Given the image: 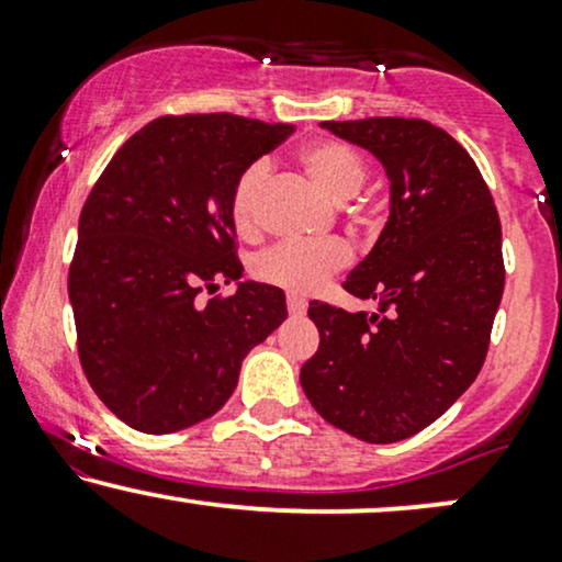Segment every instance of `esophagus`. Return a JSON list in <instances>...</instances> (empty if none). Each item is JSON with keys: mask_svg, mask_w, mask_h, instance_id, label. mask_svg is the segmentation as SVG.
<instances>
[{"mask_svg": "<svg viewBox=\"0 0 562 562\" xmlns=\"http://www.w3.org/2000/svg\"><path fill=\"white\" fill-rule=\"evenodd\" d=\"M288 312L290 314H303V312H306V301L299 299V295H288Z\"/></svg>", "mask_w": 562, "mask_h": 562, "instance_id": "obj_1", "label": "esophagus"}]
</instances>
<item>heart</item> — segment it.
I'll return each instance as SVG.
<instances>
[{
  "mask_svg": "<svg viewBox=\"0 0 562 562\" xmlns=\"http://www.w3.org/2000/svg\"><path fill=\"white\" fill-rule=\"evenodd\" d=\"M301 166L314 187L333 203H346L364 187L367 166L353 147L335 139L312 142L301 150ZM269 166L256 160L237 177L232 190V222L240 232H254L259 224L261 190L267 184ZM348 263V248L338 240L327 243H282L259 256L254 272L259 280L290 293H312L327 277L340 272Z\"/></svg>",
  "mask_w": 562,
  "mask_h": 562,
  "instance_id": "heart-1",
  "label": "heart"
}]
</instances>
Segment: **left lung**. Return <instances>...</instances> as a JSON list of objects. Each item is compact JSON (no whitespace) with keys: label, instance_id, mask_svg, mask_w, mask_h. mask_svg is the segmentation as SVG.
<instances>
[{"label":"left lung","instance_id":"1","mask_svg":"<svg viewBox=\"0 0 562 562\" xmlns=\"http://www.w3.org/2000/svg\"><path fill=\"white\" fill-rule=\"evenodd\" d=\"M391 184L389 222L344 288L378 308L312 301L319 348L301 389L335 428L393 443L438 420L479 378L505 290L502 227L465 147L420 119L325 121Z\"/></svg>","mask_w":562,"mask_h":562}]
</instances>
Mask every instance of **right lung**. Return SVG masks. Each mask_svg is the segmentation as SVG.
Listing matches in <instances>:
<instances>
[{"label": "right lung", "mask_w": 562, "mask_h": 562, "mask_svg": "<svg viewBox=\"0 0 562 562\" xmlns=\"http://www.w3.org/2000/svg\"><path fill=\"white\" fill-rule=\"evenodd\" d=\"M293 134L232 113L164 115L115 153L89 192L68 272L79 359L128 428L164 436L216 415L243 359L288 317L285 293L240 280L237 177ZM236 282L198 307L203 286Z\"/></svg>", "instance_id": "add662e5"}]
</instances>
